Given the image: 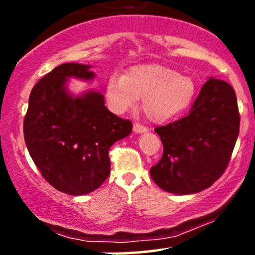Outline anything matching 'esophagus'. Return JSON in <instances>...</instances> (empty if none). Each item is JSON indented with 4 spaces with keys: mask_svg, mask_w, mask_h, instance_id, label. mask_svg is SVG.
<instances>
[{
    "mask_svg": "<svg viewBox=\"0 0 255 255\" xmlns=\"http://www.w3.org/2000/svg\"><path fill=\"white\" fill-rule=\"evenodd\" d=\"M133 131H134V133H136V134L146 133V131H147V128L144 127V126H141V125L134 124L133 125Z\"/></svg>",
    "mask_w": 255,
    "mask_h": 255,
    "instance_id": "1",
    "label": "esophagus"
}]
</instances>
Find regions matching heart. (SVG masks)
Here are the masks:
<instances>
[{
    "mask_svg": "<svg viewBox=\"0 0 255 255\" xmlns=\"http://www.w3.org/2000/svg\"><path fill=\"white\" fill-rule=\"evenodd\" d=\"M195 93L197 85L191 77L160 64L134 66L125 75L111 74L105 84V98L111 111L127 113L142 98V110L157 124L184 113Z\"/></svg>",
    "mask_w": 255,
    "mask_h": 255,
    "instance_id": "b5f03b06",
    "label": "heart"
}]
</instances>
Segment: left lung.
Instances as JSON below:
<instances>
[{
  "label": "left lung",
  "instance_id": "left-lung-1",
  "mask_svg": "<svg viewBox=\"0 0 255 255\" xmlns=\"http://www.w3.org/2000/svg\"><path fill=\"white\" fill-rule=\"evenodd\" d=\"M239 129L235 91L225 81L210 78L186 118L154 129L164 150L151 168L152 180L172 194L209 188L227 168Z\"/></svg>",
  "mask_w": 255,
  "mask_h": 255
}]
</instances>
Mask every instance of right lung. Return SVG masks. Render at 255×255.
<instances>
[{"mask_svg": "<svg viewBox=\"0 0 255 255\" xmlns=\"http://www.w3.org/2000/svg\"><path fill=\"white\" fill-rule=\"evenodd\" d=\"M92 66L63 63L34 85L24 120L25 144L43 177L57 191L84 195L110 174L109 148L131 131V122L105 107L104 95H74L71 79L91 81Z\"/></svg>", "mask_w": 255, "mask_h": 255, "instance_id": "obj_1", "label": "right lung"}]
</instances>
